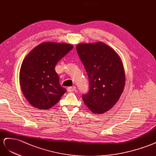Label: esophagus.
<instances>
[{
  "mask_svg": "<svg viewBox=\"0 0 156 156\" xmlns=\"http://www.w3.org/2000/svg\"><path fill=\"white\" fill-rule=\"evenodd\" d=\"M76 90V87L75 86H72V87H67V91L69 92H73Z\"/></svg>",
  "mask_w": 156,
  "mask_h": 156,
  "instance_id": "1",
  "label": "esophagus"
}]
</instances>
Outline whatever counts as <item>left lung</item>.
<instances>
[{"label":"left lung","instance_id":"obj_1","mask_svg":"<svg viewBox=\"0 0 156 156\" xmlns=\"http://www.w3.org/2000/svg\"><path fill=\"white\" fill-rule=\"evenodd\" d=\"M89 78L90 90L82 95L84 103L94 114H103L117 103L125 86V73L118 53L103 42L76 46Z\"/></svg>","mask_w":156,"mask_h":156}]
</instances>
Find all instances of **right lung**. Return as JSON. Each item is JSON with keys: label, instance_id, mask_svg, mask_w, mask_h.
Here are the masks:
<instances>
[{"label": "right lung", "instance_id": "add662e5", "mask_svg": "<svg viewBox=\"0 0 156 156\" xmlns=\"http://www.w3.org/2000/svg\"><path fill=\"white\" fill-rule=\"evenodd\" d=\"M73 48L69 44L44 42L26 56L21 66L20 82L25 97L34 107L50 108L66 91L60 85L55 66Z\"/></svg>", "mask_w": 156, "mask_h": 156}]
</instances>
